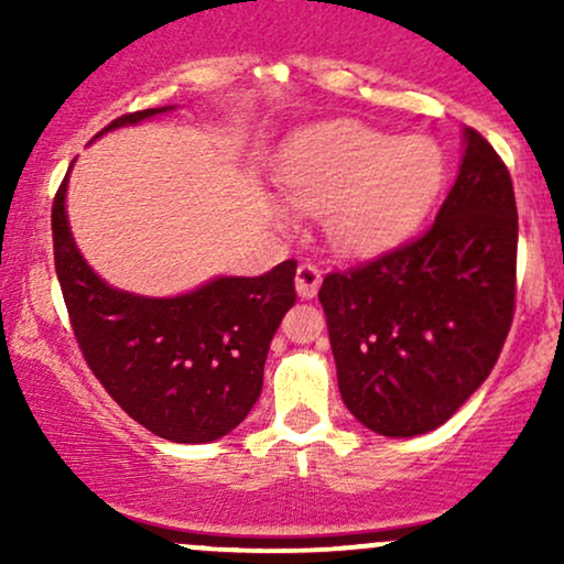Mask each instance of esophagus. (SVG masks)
I'll return each mask as SVG.
<instances>
[{"mask_svg": "<svg viewBox=\"0 0 564 564\" xmlns=\"http://www.w3.org/2000/svg\"><path fill=\"white\" fill-rule=\"evenodd\" d=\"M294 283L296 294H300L302 300H313L321 289V270L315 268V264H300V268H296Z\"/></svg>", "mask_w": 564, "mask_h": 564, "instance_id": "34e87169", "label": "esophagus"}]
</instances>
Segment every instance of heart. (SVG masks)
<instances>
[{
  "instance_id": "1",
  "label": "heart",
  "mask_w": 564,
  "mask_h": 564,
  "mask_svg": "<svg viewBox=\"0 0 564 564\" xmlns=\"http://www.w3.org/2000/svg\"><path fill=\"white\" fill-rule=\"evenodd\" d=\"M445 183L443 151L430 138H398L360 121L296 134L281 151L275 185L302 215H326L334 249L366 257L405 241ZM273 215L289 225L286 212Z\"/></svg>"
}]
</instances>
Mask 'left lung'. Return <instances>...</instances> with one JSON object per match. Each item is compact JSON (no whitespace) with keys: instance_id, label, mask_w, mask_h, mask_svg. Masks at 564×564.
<instances>
[{"instance_id":"left-lung-1","label":"left lung","mask_w":564,"mask_h":564,"mask_svg":"<svg viewBox=\"0 0 564 564\" xmlns=\"http://www.w3.org/2000/svg\"><path fill=\"white\" fill-rule=\"evenodd\" d=\"M514 273L509 170L467 127L435 225L323 278L318 300L349 413L384 437H416L448 422L494 371L514 318Z\"/></svg>"}]
</instances>
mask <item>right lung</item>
Returning a JSON list of instances; mask_svg holds the SVG:
<instances>
[{
  "instance_id": "obj_1",
  "label": "right lung",
  "mask_w": 564,
  "mask_h": 564,
  "mask_svg": "<svg viewBox=\"0 0 564 564\" xmlns=\"http://www.w3.org/2000/svg\"><path fill=\"white\" fill-rule=\"evenodd\" d=\"M166 111L174 106L119 116L95 140ZM66 193L68 174L53 204L55 273L87 366L153 435L187 445L225 437L260 398L270 341L296 302V262L212 278L177 296L113 289L70 236Z\"/></svg>"
}]
</instances>
